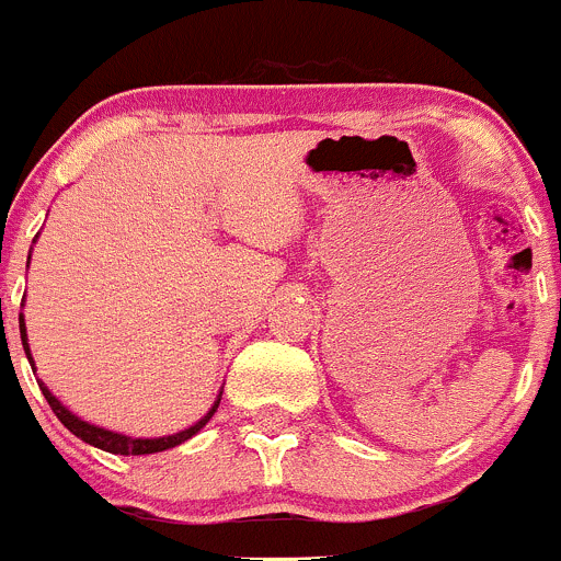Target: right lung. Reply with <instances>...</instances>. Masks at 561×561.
<instances>
[{"instance_id":"right-lung-1","label":"right lung","mask_w":561,"mask_h":561,"mask_svg":"<svg viewBox=\"0 0 561 561\" xmlns=\"http://www.w3.org/2000/svg\"><path fill=\"white\" fill-rule=\"evenodd\" d=\"M19 325H21V342H24L26 358H30V364L35 366V360H32V355H30V344H26L24 317L19 320ZM32 371H35V369H32ZM37 386H39V390H43V396H45V401L50 404V410L56 412V417H59V421L65 423V426L70 428L72 434H76V437H81L83 443H89V445H94V448L107 450V454H116V456H144V454H160V450L175 448V445H181L184 439H190L192 434L201 432V428L206 426L208 421H211V415L217 412V407H219V401H217V404L208 410V415H203L201 421H197L195 426L186 428V432L171 434V437H160V439H133V437H124V434H113V432H107V428H98V426H92V423L81 421V417L72 415V412L67 410V407L61 404V401L56 399V396L50 393L48 388H45L43 380H37Z\"/></svg>"}]
</instances>
